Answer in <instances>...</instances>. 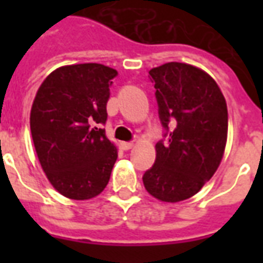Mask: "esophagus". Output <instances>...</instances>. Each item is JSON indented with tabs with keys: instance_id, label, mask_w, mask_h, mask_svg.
I'll return each instance as SVG.
<instances>
[{
	"instance_id": "34e87169",
	"label": "esophagus",
	"mask_w": 263,
	"mask_h": 263,
	"mask_svg": "<svg viewBox=\"0 0 263 263\" xmlns=\"http://www.w3.org/2000/svg\"><path fill=\"white\" fill-rule=\"evenodd\" d=\"M121 147H123L124 150H131V148L134 147V143H132V142H123V143H121Z\"/></svg>"
}]
</instances>
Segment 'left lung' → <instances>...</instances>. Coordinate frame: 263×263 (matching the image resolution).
Listing matches in <instances>:
<instances>
[{"instance_id": "1", "label": "left lung", "mask_w": 263, "mask_h": 263, "mask_svg": "<svg viewBox=\"0 0 263 263\" xmlns=\"http://www.w3.org/2000/svg\"><path fill=\"white\" fill-rule=\"evenodd\" d=\"M166 143L156 144V164L143 175L144 188L169 203L188 199L212 179L224 157L228 109L208 72L184 63L150 69Z\"/></svg>"}]
</instances>
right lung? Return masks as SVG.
<instances>
[{"label": "right lung", "mask_w": 263, "mask_h": 263, "mask_svg": "<svg viewBox=\"0 0 263 263\" xmlns=\"http://www.w3.org/2000/svg\"><path fill=\"white\" fill-rule=\"evenodd\" d=\"M116 75L102 64L64 65L35 95L30 115L35 152L47 180L69 199H91L110 179L117 147L98 127L106 123Z\"/></svg>", "instance_id": "obj_1"}]
</instances>
